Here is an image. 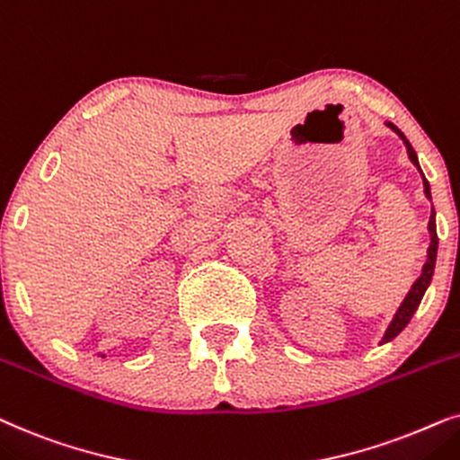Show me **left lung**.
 I'll use <instances>...</instances> for the list:
<instances>
[{"label": "left lung", "mask_w": 460, "mask_h": 460, "mask_svg": "<svg viewBox=\"0 0 460 460\" xmlns=\"http://www.w3.org/2000/svg\"><path fill=\"white\" fill-rule=\"evenodd\" d=\"M389 126L394 128V130H395L397 134H400V137L403 138V143H406L408 157L412 159V164H414V166L419 168V172H420V176H422V185H425V195H427V198L431 199V189H429V182H427L425 174H422V170H420V166H419V157H416V153H414V149H412V145L408 143V138L403 137V132L397 130V128H395L394 124H389ZM429 234H431V246H429V250H427V262H425V265H422V273H420V278L414 281L412 288H410L408 296L403 298L402 307L397 309V314H395V317H394V322L389 323L387 332H385V336H383V342H389V341H394L395 336L400 334L402 330L408 326V322L412 320L414 311L419 309V305H420V301H422V296H425V290H427V288H429V284H431V278H433V269H436V256H438L436 210L431 212V218H429Z\"/></svg>", "instance_id": "1"}]
</instances>
